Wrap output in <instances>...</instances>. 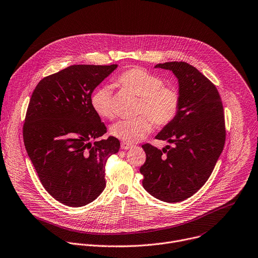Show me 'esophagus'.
<instances>
[{
    "instance_id": "1",
    "label": "esophagus",
    "mask_w": 258,
    "mask_h": 258,
    "mask_svg": "<svg viewBox=\"0 0 258 258\" xmlns=\"http://www.w3.org/2000/svg\"><path fill=\"white\" fill-rule=\"evenodd\" d=\"M132 147H133L132 145L127 144V142H122V144H121V149H122V150H129V149H131Z\"/></svg>"
}]
</instances>
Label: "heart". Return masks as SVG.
I'll return each instance as SVG.
<instances>
[{"label":"heart","instance_id":"heart-1","mask_svg":"<svg viewBox=\"0 0 258 258\" xmlns=\"http://www.w3.org/2000/svg\"><path fill=\"white\" fill-rule=\"evenodd\" d=\"M117 82L124 89L140 96L137 112L146 114L114 123L110 127L112 136L125 142H135L152 131L154 123L158 127H165L175 119L180 103L179 94L175 88L165 86L159 76L145 69L132 68L122 73ZM90 102L99 117L113 118L114 109L110 86L103 85L95 89Z\"/></svg>","mask_w":258,"mask_h":258}]
</instances>
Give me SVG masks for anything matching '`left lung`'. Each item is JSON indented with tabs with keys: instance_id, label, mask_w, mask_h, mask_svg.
Masks as SVG:
<instances>
[{
	"instance_id": "obj_1",
	"label": "left lung",
	"mask_w": 258,
	"mask_h": 258,
	"mask_svg": "<svg viewBox=\"0 0 258 258\" xmlns=\"http://www.w3.org/2000/svg\"><path fill=\"white\" fill-rule=\"evenodd\" d=\"M155 68L177 78L180 103L175 119L156 136L173 146H142L147 160L139 171L149 194L177 203L196 194L212 173L225 141L223 107L215 86L192 66L172 61Z\"/></svg>"
}]
</instances>
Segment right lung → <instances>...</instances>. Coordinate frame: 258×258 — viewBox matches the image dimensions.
<instances>
[{
	"label": "right lung",
	"mask_w": 258,
	"mask_h": 258,
	"mask_svg": "<svg viewBox=\"0 0 258 258\" xmlns=\"http://www.w3.org/2000/svg\"><path fill=\"white\" fill-rule=\"evenodd\" d=\"M117 68L71 66L41 80L32 94L24 146L45 189L67 206L94 201L106 184L105 163L119 152L116 137L95 140L106 127L90 102L94 89Z\"/></svg>",
	"instance_id": "add662e5"
}]
</instances>
